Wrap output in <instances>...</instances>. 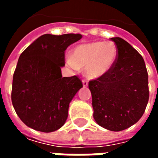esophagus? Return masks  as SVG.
<instances>
[{
  "mask_svg": "<svg viewBox=\"0 0 158 158\" xmlns=\"http://www.w3.org/2000/svg\"><path fill=\"white\" fill-rule=\"evenodd\" d=\"M82 84L84 87H87V86H88V82H87V80H85V79H84L82 81Z\"/></svg>",
  "mask_w": 158,
  "mask_h": 158,
  "instance_id": "esophagus-1",
  "label": "esophagus"
}]
</instances>
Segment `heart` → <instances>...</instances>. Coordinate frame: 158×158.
Segmentation results:
<instances>
[{"mask_svg": "<svg viewBox=\"0 0 158 158\" xmlns=\"http://www.w3.org/2000/svg\"><path fill=\"white\" fill-rule=\"evenodd\" d=\"M118 54L117 45L113 42H90L77 45L67 62L73 69H85L89 79H96L113 69Z\"/></svg>", "mask_w": 158, "mask_h": 158, "instance_id": "1", "label": "heart"}]
</instances>
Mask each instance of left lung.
I'll return each mask as SVG.
<instances>
[{
  "instance_id": "left-lung-1",
  "label": "left lung",
  "mask_w": 158,
  "mask_h": 158,
  "mask_svg": "<svg viewBox=\"0 0 158 158\" xmlns=\"http://www.w3.org/2000/svg\"><path fill=\"white\" fill-rule=\"evenodd\" d=\"M118 58L106 74L89 82L93 117L102 128L121 131L138 122L149 100L148 73L144 59L129 43L111 38Z\"/></svg>"
}]
</instances>
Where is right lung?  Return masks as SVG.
Returning <instances> with one entry per match:
<instances>
[{"mask_svg":"<svg viewBox=\"0 0 158 158\" xmlns=\"http://www.w3.org/2000/svg\"><path fill=\"white\" fill-rule=\"evenodd\" d=\"M79 34L40 36L23 52L13 74L12 102L19 118L31 129L50 133L68 118L69 103L83 87L77 76L62 77L68 46Z\"/></svg>","mask_w":158,"mask_h":158,"instance_id":"right-lung-1","label":"right lung"}]
</instances>
